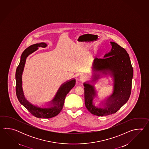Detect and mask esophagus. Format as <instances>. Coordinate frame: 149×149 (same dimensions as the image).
Here are the masks:
<instances>
[{"label": "esophagus", "instance_id": "esophagus-1", "mask_svg": "<svg viewBox=\"0 0 149 149\" xmlns=\"http://www.w3.org/2000/svg\"><path fill=\"white\" fill-rule=\"evenodd\" d=\"M86 79L85 76L84 75H81L80 76V79L81 80V81H84Z\"/></svg>", "mask_w": 149, "mask_h": 149}]
</instances>
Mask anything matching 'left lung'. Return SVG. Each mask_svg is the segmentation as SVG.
I'll list each match as a JSON object with an SVG mask.
<instances>
[{
    "label": "left lung",
    "instance_id": "8db88e82",
    "mask_svg": "<svg viewBox=\"0 0 149 149\" xmlns=\"http://www.w3.org/2000/svg\"><path fill=\"white\" fill-rule=\"evenodd\" d=\"M111 51L103 58H95L92 65L93 79L101 74L109 76L113 80L112 94L102 101L99 107L95 106L93 100L97 97L94 87L85 82L86 107L92 114L104 116L113 114L118 111L130 98L133 69L130 56L124 48L114 42H110Z\"/></svg>",
    "mask_w": 149,
    "mask_h": 149
}]
</instances>
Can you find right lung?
<instances>
[{
  "label": "right lung",
  "mask_w": 149,
  "mask_h": 149,
  "mask_svg": "<svg viewBox=\"0 0 149 149\" xmlns=\"http://www.w3.org/2000/svg\"><path fill=\"white\" fill-rule=\"evenodd\" d=\"M47 44L45 42L37 43L30 46L23 51L21 56L19 65L16 69V93L20 103L24 106L32 114L39 118H51L57 116L63 107L66 95L73 88L76 84L74 78L68 80L62 84L58 89L53 99L47 103V107H40L32 104L25 98L22 88V73L25 66L26 58L39 47H46Z\"/></svg>",
  "instance_id": "1"
}]
</instances>
